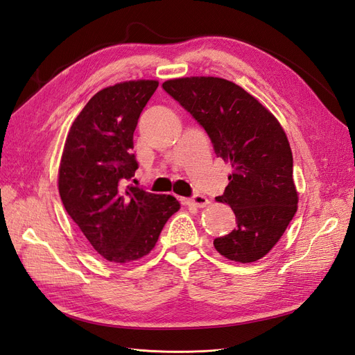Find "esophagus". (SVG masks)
<instances>
[{
    "mask_svg": "<svg viewBox=\"0 0 355 355\" xmlns=\"http://www.w3.org/2000/svg\"><path fill=\"white\" fill-rule=\"evenodd\" d=\"M190 203L193 205V207L203 208V207H207V205L209 203V200H208L207 196H205V194L196 193V194H193V198L190 199Z\"/></svg>",
    "mask_w": 355,
    "mask_h": 355,
    "instance_id": "34e87169",
    "label": "esophagus"
}]
</instances>
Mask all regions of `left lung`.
<instances>
[{
  "instance_id": "1",
  "label": "left lung",
  "mask_w": 355,
  "mask_h": 355,
  "mask_svg": "<svg viewBox=\"0 0 355 355\" xmlns=\"http://www.w3.org/2000/svg\"><path fill=\"white\" fill-rule=\"evenodd\" d=\"M162 87L207 131L215 155L233 168L216 200L230 205L237 225L214 240L215 249L243 264L261 259L298 209L293 157L282 125L254 96L223 78H178Z\"/></svg>"
}]
</instances>
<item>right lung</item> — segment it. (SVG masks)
Listing matches in <instances>:
<instances>
[{"mask_svg":"<svg viewBox=\"0 0 355 355\" xmlns=\"http://www.w3.org/2000/svg\"><path fill=\"white\" fill-rule=\"evenodd\" d=\"M157 81H127L91 97L73 121L59 168L66 212L97 252L110 262L137 261L155 248L169 216L171 194L127 186L139 164L134 131Z\"/></svg>","mask_w":355,"mask_h":355,"instance_id":"add662e5","label":"right lung"}]
</instances>
